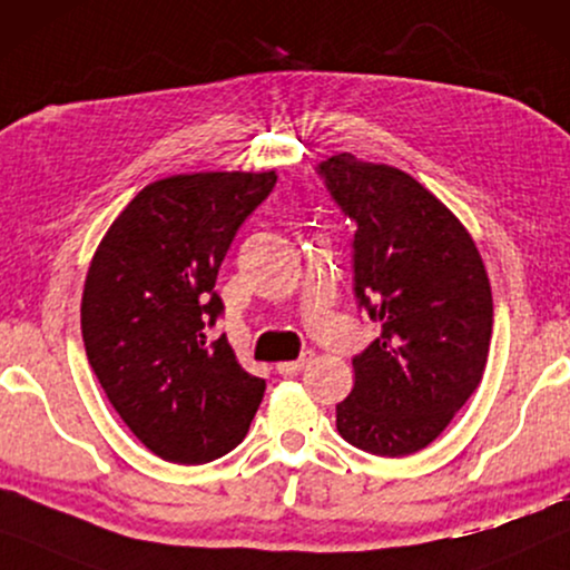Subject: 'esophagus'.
Listing matches in <instances>:
<instances>
[{
	"label": "esophagus",
	"mask_w": 570,
	"mask_h": 570,
	"mask_svg": "<svg viewBox=\"0 0 570 570\" xmlns=\"http://www.w3.org/2000/svg\"><path fill=\"white\" fill-rule=\"evenodd\" d=\"M312 358V354L309 351H304V354L296 358V362H282V364H276V372L282 374V376H294V374H299L302 368H304V364H307Z\"/></svg>",
	"instance_id": "34e87169"
}]
</instances>
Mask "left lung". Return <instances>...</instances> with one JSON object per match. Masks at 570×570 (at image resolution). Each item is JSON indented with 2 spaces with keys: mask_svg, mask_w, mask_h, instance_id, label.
I'll list each match as a JSON object with an SVG mask.
<instances>
[{
  "mask_svg": "<svg viewBox=\"0 0 570 570\" xmlns=\"http://www.w3.org/2000/svg\"><path fill=\"white\" fill-rule=\"evenodd\" d=\"M317 175L356 222L354 294L382 333L354 356V390L335 405L338 434L364 452L429 446L483 380L493 296L460 219L411 175L335 155Z\"/></svg>",
  "mask_w": 570,
  "mask_h": 570,
  "instance_id": "obj_1",
  "label": "left lung"
}]
</instances>
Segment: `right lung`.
<instances>
[{
  "label": "right lung",
  "instance_id": "obj_1",
  "mask_svg": "<svg viewBox=\"0 0 570 570\" xmlns=\"http://www.w3.org/2000/svg\"><path fill=\"white\" fill-rule=\"evenodd\" d=\"M276 173L173 175L136 194L87 271L82 338L110 405L167 462L204 464L243 442L266 380L208 331L216 274Z\"/></svg>",
  "mask_w": 570,
  "mask_h": 570
}]
</instances>
